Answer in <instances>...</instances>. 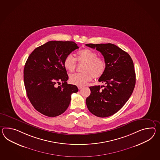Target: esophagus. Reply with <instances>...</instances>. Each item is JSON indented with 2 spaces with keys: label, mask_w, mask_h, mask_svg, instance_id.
Returning <instances> with one entry per match:
<instances>
[{
  "label": "esophagus",
  "mask_w": 160,
  "mask_h": 160,
  "mask_svg": "<svg viewBox=\"0 0 160 160\" xmlns=\"http://www.w3.org/2000/svg\"><path fill=\"white\" fill-rule=\"evenodd\" d=\"M78 88L79 90H81V89L82 88V87H82V86H78Z\"/></svg>",
  "instance_id": "1"
}]
</instances>
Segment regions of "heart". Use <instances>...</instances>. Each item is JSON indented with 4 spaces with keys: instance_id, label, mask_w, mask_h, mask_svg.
Listing matches in <instances>:
<instances>
[{
    "instance_id": "1",
    "label": "heart",
    "mask_w": 160,
    "mask_h": 160,
    "mask_svg": "<svg viewBox=\"0 0 160 160\" xmlns=\"http://www.w3.org/2000/svg\"><path fill=\"white\" fill-rule=\"evenodd\" d=\"M78 62L84 63L82 67V73L70 74L69 82L71 84L76 86H82L88 82L95 78H101L105 72L106 63L105 61L90 49L86 48L78 52ZM63 66L66 70L72 72L76 67V59L72 54L67 55L63 61Z\"/></svg>"
}]
</instances>
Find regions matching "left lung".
<instances>
[{"label": "left lung", "instance_id": "1", "mask_svg": "<svg viewBox=\"0 0 160 160\" xmlns=\"http://www.w3.org/2000/svg\"><path fill=\"white\" fill-rule=\"evenodd\" d=\"M86 45L101 52L106 63L105 72L98 80L106 86L90 87L91 94L86 99V105L95 116L109 117L121 109L132 94L136 82L132 59L113 44ZM103 86L104 88L101 90Z\"/></svg>", "mask_w": 160, "mask_h": 160}]
</instances>
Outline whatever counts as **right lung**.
I'll use <instances>...</instances> for the list:
<instances>
[{"instance_id":"add662e5","label":"right lung","mask_w":160,"mask_h":160,"mask_svg":"<svg viewBox=\"0 0 160 160\" xmlns=\"http://www.w3.org/2000/svg\"><path fill=\"white\" fill-rule=\"evenodd\" d=\"M78 48L73 42L50 41L37 47L29 56L23 69L28 98L34 108L48 117L64 113L70 104L71 95L78 90L68 84L63 66L66 55ZM62 82L57 88L55 84Z\"/></svg>"}]
</instances>
